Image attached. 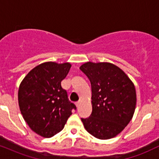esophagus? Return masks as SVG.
Masks as SVG:
<instances>
[{
	"label": "esophagus",
	"mask_w": 159,
	"mask_h": 159,
	"mask_svg": "<svg viewBox=\"0 0 159 159\" xmlns=\"http://www.w3.org/2000/svg\"><path fill=\"white\" fill-rule=\"evenodd\" d=\"M80 105H81V102H80V101H78L75 103V105H76V107H79Z\"/></svg>",
	"instance_id": "1"
}]
</instances>
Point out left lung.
Listing matches in <instances>:
<instances>
[{
	"label": "left lung",
	"instance_id": "obj_1",
	"mask_svg": "<svg viewBox=\"0 0 159 159\" xmlns=\"http://www.w3.org/2000/svg\"><path fill=\"white\" fill-rule=\"evenodd\" d=\"M80 69L90 80L92 114L81 118L90 134L101 140L120 134L132 120L136 106V91L125 72L112 63L87 62Z\"/></svg>",
	"mask_w": 159,
	"mask_h": 159
}]
</instances>
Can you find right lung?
I'll list each match as a JSON object with an SVG mask.
<instances>
[{
	"label": "right lung",
	"instance_id": "right-lung-1",
	"mask_svg": "<svg viewBox=\"0 0 159 159\" xmlns=\"http://www.w3.org/2000/svg\"><path fill=\"white\" fill-rule=\"evenodd\" d=\"M70 68L69 63H43L33 69L19 86V105L24 119L44 138L61 132L72 109L76 110L61 87Z\"/></svg>",
	"mask_w": 159,
	"mask_h": 159
}]
</instances>
